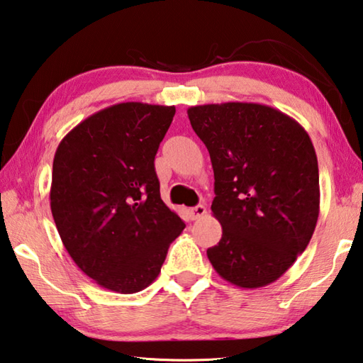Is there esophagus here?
<instances>
[{
	"label": "esophagus",
	"mask_w": 363,
	"mask_h": 363,
	"mask_svg": "<svg viewBox=\"0 0 363 363\" xmlns=\"http://www.w3.org/2000/svg\"><path fill=\"white\" fill-rule=\"evenodd\" d=\"M207 213V208H205V205H196V207L191 208V215H193V220H201V218Z\"/></svg>",
	"instance_id": "34e87169"
}]
</instances>
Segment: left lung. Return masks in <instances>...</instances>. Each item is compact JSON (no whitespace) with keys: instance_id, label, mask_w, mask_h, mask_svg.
Returning a JSON list of instances; mask_svg holds the SVG:
<instances>
[{"instance_id":"8db88e82","label":"left lung","mask_w":363,"mask_h":363,"mask_svg":"<svg viewBox=\"0 0 363 363\" xmlns=\"http://www.w3.org/2000/svg\"><path fill=\"white\" fill-rule=\"evenodd\" d=\"M215 174L213 216L223 225L208 261L245 289L270 284L308 246L319 216V169L308 133L264 104L188 108Z\"/></svg>"}]
</instances>
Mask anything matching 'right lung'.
I'll return each mask as SVG.
<instances>
[{"instance_id":"right-lung-1","label":"right lung","mask_w":363,"mask_h":363,"mask_svg":"<svg viewBox=\"0 0 363 363\" xmlns=\"http://www.w3.org/2000/svg\"><path fill=\"white\" fill-rule=\"evenodd\" d=\"M174 115V106L121 102L80 121L55 152V224L72 261L101 288H148L184 229L155 172Z\"/></svg>"}]
</instances>
